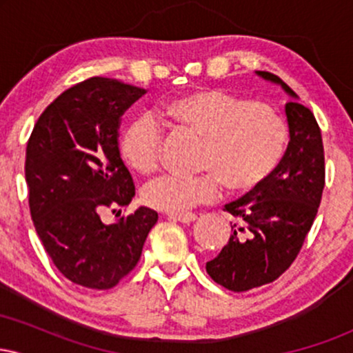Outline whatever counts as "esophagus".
Wrapping results in <instances>:
<instances>
[{"label":"esophagus","instance_id":"1","mask_svg":"<svg viewBox=\"0 0 353 353\" xmlns=\"http://www.w3.org/2000/svg\"><path fill=\"white\" fill-rule=\"evenodd\" d=\"M172 219V221H177V222H182V224H190V222H194L197 219L196 214L192 212H185V214H171L169 216Z\"/></svg>","mask_w":353,"mask_h":353}]
</instances>
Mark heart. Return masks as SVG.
I'll return each mask as SVG.
<instances>
[{"label":"heart","mask_w":353,"mask_h":353,"mask_svg":"<svg viewBox=\"0 0 353 353\" xmlns=\"http://www.w3.org/2000/svg\"><path fill=\"white\" fill-rule=\"evenodd\" d=\"M164 116L181 131L204 139L197 176L157 177L144 199L157 210L185 214L221 196L222 188L249 194L264 185L282 163L289 125L274 109L224 89H202L165 104ZM163 128L151 114L125 125L121 152L136 172L149 176L161 164Z\"/></svg>","instance_id":"b5f03b06"}]
</instances>
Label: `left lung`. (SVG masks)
I'll list each match as a JSON object with an SVG mask.
<instances>
[{
    "mask_svg": "<svg viewBox=\"0 0 353 353\" xmlns=\"http://www.w3.org/2000/svg\"><path fill=\"white\" fill-rule=\"evenodd\" d=\"M259 76L281 84L294 101L285 104L290 141L282 163L254 192L224 205L236 219L229 242L205 264L214 282L245 292L277 281L292 265L314 224L325 185L320 128L309 108L279 76Z\"/></svg>",
    "mask_w": 353,
    "mask_h": 353,
    "instance_id": "left-lung-1",
    "label": "left lung"
}]
</instances>
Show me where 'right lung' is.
I'll return each mask as SVG.
<instances>
[{
    "label": "right lung",
    "mask_w": 353,
    "mask_h": 353,
    "mask_svg": "<svg viewBox=\"0 0 353 353\" xmlns=\"http://www.w3.org/2000/svg\"><path fill=\"white\" fill-rule=\"evenodd\" d=\"M144 92L89 78L44 109L28 141L24 174L36 232L59 272L88 289H111L131 272L157 222L148 208L114 224L101 221L103 210L114 214L134 197V181L121 159L119 125Z\"/></svg>",
    "instance_id": "obj_1"
}]
</instances>
